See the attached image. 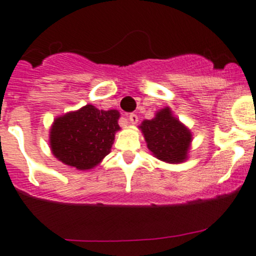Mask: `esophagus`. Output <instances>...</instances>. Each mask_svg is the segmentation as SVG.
<instances>
[{"mask_svg": "<svg viewBox=\"0 0 256 256\" xmlns=\"http://www.w3.org/2000/svg\"><path fill=\"white\" fill-rule=\"evenodd\" d=\"M128 118V121H130V124H138V115H136V114H130Z\"/></svg>", "mask_w": 256, "mask_h": 256, "instance_id": "obj_1", "label": "esophagus"}]
</instances>
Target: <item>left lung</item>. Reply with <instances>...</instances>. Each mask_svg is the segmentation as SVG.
Returning a JSON list of instances; mask_svg holds the SVG:
<instances>
[{
    "label": "left lung",
    "instance_id": "1",
    "mask_svg": "<svg viewBox=\"0 0 256 256\" xmlns=\"http://www.w3.org/2000/svg\"><path fill=\"white\" fill-rule=\"evenodd\" d=\"M147 148L156 158L167 164H182L188 158L193 136L168 106L158 110L151 120H144L138 128Z\"/></svg>",
    "mask_w": 256,
    "mask_h": 256
}]
</instances>
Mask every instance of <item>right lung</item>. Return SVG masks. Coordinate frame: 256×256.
I'll return each instance as SVG.
<instances>
[{"instance_id": "right-lung-1", "label": "right lung", "mask_w": 256, "mask_h": 256, "mask_svg": "<svg viewBox=\"0 0 256 256\" xmlns=\"http://www.w3.org/2000/svg\"><path fill=\"white\" fill-rule=\"evenodd\" d=\"M118 110H99L88 104L54 118L49 131L52 154L80 171L94 168L110 154L118 126Z\"/></svg>"}]
</instances>
